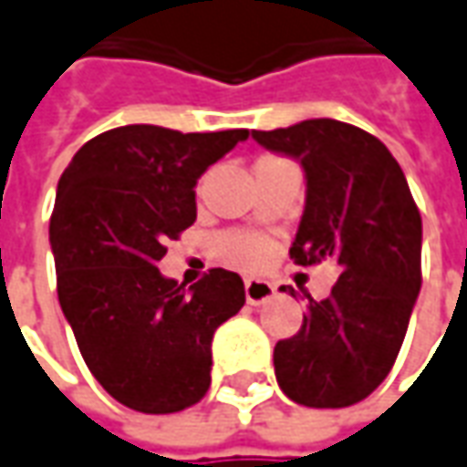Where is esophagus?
Wrapping results in <instances>:
<instances>
[{
    "mask_svg": "<svg viewBox=\"0 0 467 467\" xmlns=\"http://www.w3.org/2000/svg\"><path fill=\"white\" fill-rule=\"evenodd\" d=\"M275 286L271 281H263V278H245V299L247 304L258 306V304H265V301L274 299Z\"/></svg>",
    "mask_w": 467,
    "mask_h": 467,
    "instance_id": "34e87169",
    "label": "esophagus"
}]
</instances>
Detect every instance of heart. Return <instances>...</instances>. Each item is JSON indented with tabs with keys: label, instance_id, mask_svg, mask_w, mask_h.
Wrapping results in <instances>:
<instances>
[{
	"label": "heart",
	"instance_id": "1",
	"mask_svg": "<svg viewBox=\"0 0 467 467\" xmlns=\"http://www.w3.org/2000/svg\"><path fill=\"white\" fill-rule=\"evenodd\" d=\"M222 260L237 268H258L271 255V240L258 233H230L217 240Z\"/></svg>",
	"mask_w": 467,
	"mask_h": 467
}]
</instances>
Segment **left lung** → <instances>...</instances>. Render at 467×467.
Listing matches in <instances>:
<instances>
[{
  "label": "left lung",
  "mask_w": 467,
  "mask_h": 467,
  "mask_svg": "<svg viewBox=\"0 0 467 467\" xmlns=\"http://www.w3.org/2000/svg\"><path fill=\"white\" fill-rule=\"evenodd\" d=\"M253 138L296 158L306 173L288 255L296 265H340L332 294L309 299L299 332L275 345V380L304 407L358 404L389 376L420 296V209L396 158L360 127L322 117L253 130Z\"/></svg>",
  "instance_id": "obj_1"
}]
</instances>
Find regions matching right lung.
Masks as SVG:
<instances>
[{
  "mask_svg": "<svg viewBox=\"0 0 467 467\" xmlns=\"http://www.w3.org/2000/svg\"><path fill=\"white\" fill-rule=\"evenodd\" d=\"M247 135L114 127L81 145L60 176L50 214L60 309L91 376L135 411L202 401L214 329L245 304L233 271L212 268L183 288L158 260L196 220L199 176Z\"/></svg>",
  "mask_w": 467,
  "mask_h": 467,
  "instance_id": "1",
  "label": "right lung"
}]
</instances>
